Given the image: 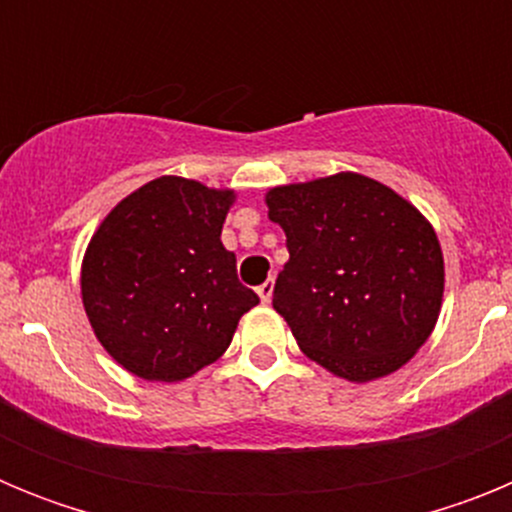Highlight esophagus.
Masks as SVG:
<instances>
[{
	"instance_id": "34e87169",
	"label": "esophagus",
	"mask_w": 512,
	"mask_h": 512,
	"mask_svg": "<svg viewBox=\"0 0 512 512\" xmlns=\"http://www.w3.org/2000/svg\"><path fill=\"white\" fill-rule=\"evenodd\" d=\"M256 292H259L261 302H264V305H269L271 295H274V279H266V282L261 284V287H256Z\"/></svg>"
}]
</instances>
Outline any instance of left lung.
Masks as SVG:
<instances>
[{
	"instance_id": "obj_1",
	"label": "left lung",
	"mask_w": 512,
	"mask_h": 512,
	"mask_svg": "<svg viewBox=\"0 0 512 512\" xmlns=\"http://www.w3.org/2000/svg\"><path fill=\"white\" fill-rule=\"evenodd\" d=\"M266 205L289 251L271 305L297 346L348 382L408 364L436 328L443 300V253L431 223L354 171L274 187Z\"/></svg>"
}]
</instances>
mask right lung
<instances>
[{"mask_svg": "<svg viewBox=\"0 0 512 512\" xmlns=\"http://www.w3.org/2000/svg\"><path fill=\"white\" fill-rule=\"evenodd\" d=\"M230 189L158 176L104 217L81 264L94 336L148 382H182L225 354L243 312L259 305L220 241Z\"/></svg>", "mask_w": 512, "mask_h": 512, "instance_id": "1", "label": "right lung"}]
</instances>
